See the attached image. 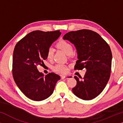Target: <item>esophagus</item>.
<instances>
[{
  "instance_id": "esophagus-1",
  "label": "esophagus",
  "mask_w": 123,
  "mask_h": 123,
  "mask_svg": "<svg viewBox=\"0 0 123 123\" xmlns=\"http://www.w3.org/2000/svg\"><path fill=\"white\" fill-rule=\"evenodd\" d=\"M61 77L62 78H64V79H70V78H73V75H62Z\"/></svg>"
}]
</instances>
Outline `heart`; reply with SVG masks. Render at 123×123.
Instances as JSON below:
<instances>
[{
	"label": "heart",
	"mask_w": 123,
	"mask_h": 123,
	"mask_svg": "<svg viewBox=\"0 0 123 123\" xmlns=\"http://www.w3.org/2000/svg\"><path fill=\"white\" fill-rule=\"evenodd\" d=\"M57 47L62 51H63L67 55H71L73 53V47L71 43L65 40H62L56 45ZM54 56V49L50 47L48 49L46 54L47 58L49 60H52ZM53 69L55 72L59 73H65L68 71L66 65L62 64H57L53 67Z\"/></svg>",
	"instance_id": "heart-1"
}]
</instances>
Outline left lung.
Masks as SVG:
<instances>
[{
    "label": "left lung",
    "mask_w": 123,
    "mask_h": 123,
    "mask_svg": "<svg viewBox=\"0 0 123 123\" xmlns=\"http://www.w3.org/2000/svg\"><path fill=\"white\" fill-rule=\"evenodd\" d=\"M77 49L78 60L74 69H86L85 76H74L77 85L73 93L84 100H92L102 92L110 78L112 53L107 43L91 30L70 31L63 36Z\"/></svg>",
    "instance_id": "obj_1"
}]
</instances>
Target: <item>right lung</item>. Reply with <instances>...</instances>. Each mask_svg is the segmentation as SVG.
Segmentation results:
<instances>
[{
	"instance_id": "1",
	"label": "right lung",
	"mask_w": 123,
	"mask_h": 123,
	"mask_svg": "<svg viewBox=\"0 0 123 123\" xmlns=\"http://www.w3.org/2000/svg\"><path fill=\"white\" fill-rule=\"evenodd\" d=\"M61 35L59 31H34L28 33L15 46L12 73L16 85L28 98L40 101L50 96L59 75L49 73L44 76L37 67L47 59L48 49Z\"/></svg>"
}]
</instances>
